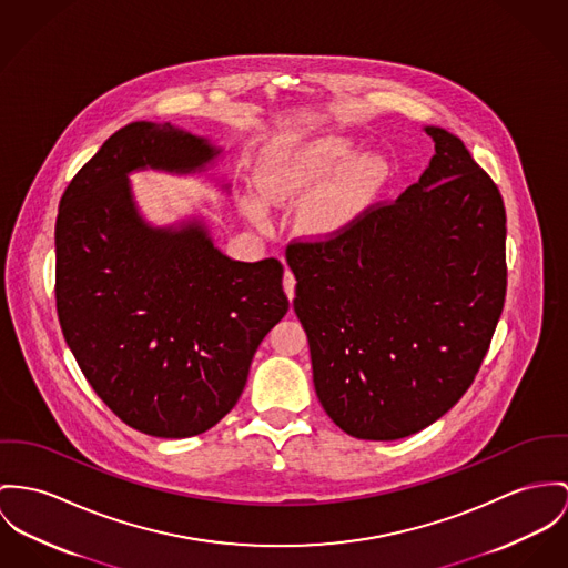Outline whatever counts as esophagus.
Wrapping results in <instances>:
<instances>
[{"label":"esophagus","instance_id":"34e87169","mask_svg":"<svg viewBox=\"0 0 568 568\" xmlns=\"http://www.w3.org/2000/svg\"><path fill=\"white\" fill-rule=\"evenodd\" d=\"M283 290H285V294H287V298H290V301H294L296 278H294V274H292L290 270H285V276H283Z\"/></svg>","mask_w":568,"mask_h":568}]
</instances>
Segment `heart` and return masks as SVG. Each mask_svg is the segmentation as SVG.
Segmentation results:
<instances>
[{"instance_id": "heart-1", "label": "heart", "mask_w": 568, "mask_h": 568, "mask_svg": "<svg viewBox=\"0 0 568 568\" xmlns=\"http://www.w3.org/2000/svg\"><path fill=\"white\" fill-rule=\"evenodd\" d=\"M354 151V142L342 135L276 149L260 166L257 187L267 203L278 207L308 195L298 214L301 229L317 240L342 235L381 196L392 176V164L383 153L352 158ZM242 207L255 224L265 226L260 201L248 196Z\"/></svg>"}]
</instances>
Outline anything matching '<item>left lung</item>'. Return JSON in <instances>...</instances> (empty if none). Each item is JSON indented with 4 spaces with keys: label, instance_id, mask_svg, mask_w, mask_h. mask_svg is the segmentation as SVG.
<instances>
[{
    "label": "left lung",
    "instance_id": "1",
    "mask_svg": "<svg viewBox=\"0 0 568 568\" xmlns=\"http://www.w3.org/2000/svg\"><path fill=\"white\" fill-rule=\"evenodd\" d=\"M430 166L348 231L294 242V311L315 393L349 437L395 440L435 424L471 387L506 298V210L449 131Z\"/></svg>",
    "mask_w": 568,
    "mask_h": 568
}]
</instances>
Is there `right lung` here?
Masks as SVG:
<instances>
[{
    "label": "right lung",
    "mask_w": 568,
    "mask_h": 568,
    "mask_svg": "<svg viewBox=\"0 0 568 568\" xmlns=\"http://www.w3.org/2000/svg\"><path fill=\"white\" fill-rule=\"evenodd\" d=\"M220 153L171 123L138 121L112 133L60 199L62 335L108 408L151 437L216 426L290 308L278 260H229L203 220L153 226L138 212L130 173H203Z\"/></svg>",
    "instance_id": "add662e5"
}]
</instances>
